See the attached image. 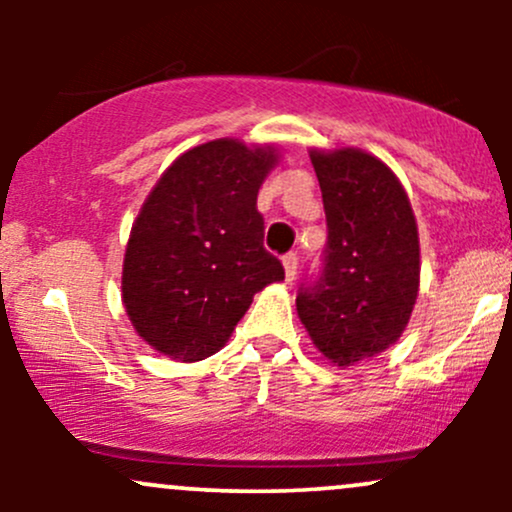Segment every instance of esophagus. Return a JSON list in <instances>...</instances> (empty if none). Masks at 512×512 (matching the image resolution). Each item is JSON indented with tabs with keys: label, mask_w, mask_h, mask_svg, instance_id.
I'll use <instances>...</instances> for the list:
<instances>
[{
	"label": "esophagus",
	"mask_w": 512,
	"mask_h": 512,
	"mask_svg": "<svg viewBox=\"0 0 512 512\" xmlns=\"http://www.w3.org/2000/svg\"><path fill=\"white\" fill-rule=\"evenodd\" d=\"M296 272H298V255L296 252H289V255L284 257V274H286V281L296 279Z\"/></svg>",
	"instance_id": "obj_1"
}]
</instances>
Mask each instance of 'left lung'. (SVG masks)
<instances>
[{
  "label": "left lung",
  "instance_id": "left-lung-1",
  "mask_svg": "<svg viewBox=\"0 0 512 512\" xmlns=\"http://www.w3.org/2000/svg\"><path fill=\"white\" fill-rule=\"evenodd\" d=\"M327 216L325 269L296 298L315 349L349 368L407 330L419 296V228L402 182L368 151L310 149Z\"/></svg>",
  "mask_w": 512,
  "mask_h": 512
}]
</instances>
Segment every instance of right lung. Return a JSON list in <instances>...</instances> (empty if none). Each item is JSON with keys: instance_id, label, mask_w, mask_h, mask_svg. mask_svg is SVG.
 Returning <instances> with one entry per match:
<instances>
[{"instance_id": "1", "label": "right lung", "mask_w": 512, "mask_h": 512, "mask_svg": "<svg viewBox=\"0 0 512 512\" xmlns=\"http://www.w3.org/2000/svg\"><path fill=\"white\" fill-rule=\"evenodd\" d=\"M279 163L274 146L214 139L163 170L132 223L122 303L158 354L195 363L223 349L252 296L284 281L262 248L257 192Z\"/></svg>"}]
</instances>
